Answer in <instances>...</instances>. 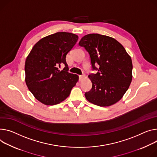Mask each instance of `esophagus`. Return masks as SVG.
<instances>
[{
	"instance_id": "34e87169",
	"label": "esophagus",
	"mask_w": 157,
	"mask_h": 157,
	"mask_svg": "<svg viewBox=\"0 0 157 157\" xmlns=\"http://www.w3.org/2000/svg\"><path fill=\"white\" fill-rule=\"evenodd\" d=\"M85 78H86V76H85V75H80V76H79V79H80V80L84 79Z\"/></svg>"
}]
</instances>
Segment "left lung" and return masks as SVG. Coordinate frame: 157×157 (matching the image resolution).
Returning a JSON list of instances; mask_svg holds the SVG:
<instances>
[{
	"label": "left lung",
	"instance_id": "8db88e82",
	"mask_svg": "<svg viewBox=\"0 0 157 157\" xmlns=\"http://www.w3.org/2000/svg\"><path fill=\"white\" fill-rule=\"evenodd\" d=\"M89 53L92 70L88 77L92 88L86 99L99 106H109L121 99L132 80L131 57L116 39L98 34L84 36L79 42Z\"/></svg>",
	"mask_w": 157,
	"mask_h": 157
}]
</instances>
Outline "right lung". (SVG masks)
<instances>
[{
	"label": "right lung",
	"mask_w": 157,
	"mask_h": 157,
	"mask_svg": "<svg viewBox=\"0 0 157 157\" xmlns=\"http://www.w3.org/2000/svg\"><path fill=\"white\" fill-rule=\"evenodd\" d=\"M78 39L75 34L56 33L39 40L27 57L25 83L42 103L55 105L63 101L78 82V75L68 72L66 63V55ZM62 64L65 67L60 71Z\"/></svg>",
	"instance_id": "add662e5"
}]
</instances>
